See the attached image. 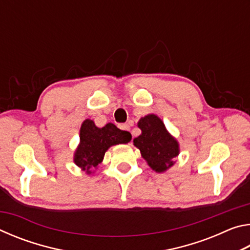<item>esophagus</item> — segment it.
<instances>
[{
    "label": "esophagus",
    "mask_w": 250,
    "mask_h": 250,
    "mask_svg": "<svg viewBox=\"0 0 250 250\" xmlns=\"http://www.w3.org/2000/svg\"><path fill=\"white\" fill-rule=\"evenodd\" d=\"M120 128L122 129V130H125V131H130V125H128V124H124V125H121V126Z\"/></svg>",
    "instance_id": "1"
}]
</instances>
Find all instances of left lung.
I'll use <instances>...</instances> for the list:
<instances>
[{"instance_id": "8db88e82", "label": "left lung", "mask_w": 250, "mask_h": 250, "mask_svg": "<svg viewBox=\"0 0 250 250\" xmlns=\"http://www.w3.org/2000/svg\"><path fill=\"white\" fill-rule=\"evenodd\" d=\"M138 126L141 134L133 139L134 146L140 150L141 156L154 172H167L180 154L179 141L168 132L161 118L153 113L142 117Z\"/></svg>"}]
</instances>
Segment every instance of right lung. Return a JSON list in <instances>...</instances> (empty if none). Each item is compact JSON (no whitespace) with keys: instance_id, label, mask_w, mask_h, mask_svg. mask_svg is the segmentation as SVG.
Wrapping results in <instances>:
<instances>
[{"instance_id":"add662e5","label":"right lung","mask_w":250,"mask_h":250,"mask_svg":"<svg viewBox=\"0 0 250 250\" xmlns=\"http://www.w3.org/2000/svg\"><path fill=\"white\" fill-rule=\"evenodd\" d=\"M128 131L118 129L113 124L98 128L90 119L84 120L80 126L79 145L74 153V163L88 175L92 174L103 162L105 151L117 145L131 141Z\"/></svg>"}]
</instances>
